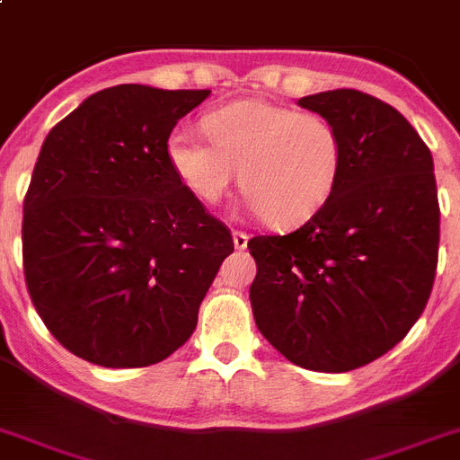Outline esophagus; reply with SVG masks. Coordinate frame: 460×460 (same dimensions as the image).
<instances>
[{"instance_id": "1", "label": "esophagus", "mask_w": 460, "mask_h": 460, "mask_svg": "<svg viewBox=\"0 0 460 460\" xmlns=\"http://www.w3.org/2000/svg\"><path fill=\"white\" fill-rule=\"evenodd\" d=\"M247 241H250V235H247L245 231H238V229L234 231V245H235V250H245Z\"/></svg>"}]
</instances>
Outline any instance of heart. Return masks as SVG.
<instances>
[{"mask_svg": "<svg viewBox=\"0 0 460 460\" xmlns=\"http://www.w3.org/2000/svg\"><path fill=\"white\" fill-rule=\"evenodd\" d=\"M208 141L175 129L166 157L181 185L203 206L226 197L241 171V190L270 226L313 217L341 173V134L324 115L289 106L235 102L203 118Z\"/></svg>", "mask_w": 460, "mask_h": 460, "instance_id": "b5f03b06", "label": "heart"}]
</instances>
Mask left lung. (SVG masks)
<instances>
[{
  "label": "left lung",
  "instance_id": "obj_1",
  "mask_svg": "<svg viewBox=\"0 0 460 460\" xmlns=\"http://www.w3.org/2000/svg\"><path fill=\"white\" fill-rule=\"evenodd\" d=\"M298 106L338 129L341 173L301 229L250 238V303L282 357L347 373L396 347L429 303L440 245L433 157L394 106L358 90Z\"/></svg>",
  "mask_w": 460,
  "mask_h": 460
}]
</instances>
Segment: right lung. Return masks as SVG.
Listing matches in <instances>:
<instances>
[{
    "label": "right lung",
    "instance_id": "obj_1",
    "mask_svg": "<svg viewBox=\"0 0 460 460\" xmlns=\"http://www.w3.org/2000/svg\"><path fill=\"white\" fill-rule=\"evenodd\" d=\"M210 90L115 85L50 129L22 203V269L62 347L103 368H143L194 333L225 222L166 157L178 119Z\"/></svg>",
    "mask_w": 460,
    "mask_h": 460
}]
</instances>
